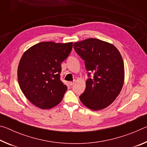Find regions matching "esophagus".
Masks as SVG:
<instances>
[{
	"label": "esophagus",
	"instance_id": "1",
	"mask_svg": "<svg viewBox=\"0 0 147 147\" xmlns=\"http://www.w3.org/2000/svg\"><path fill=\"white\" fill-rule=\"evenodd\" d=\"M69 86H72L74 84V82H69Z\"/></svg>",
	"mask_w": 147,
	"mask_h": 147
}]
</instances>
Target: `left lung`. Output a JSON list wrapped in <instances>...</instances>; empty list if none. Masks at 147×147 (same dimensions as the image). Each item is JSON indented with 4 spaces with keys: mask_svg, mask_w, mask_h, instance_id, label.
Instances as JSON below:
<instances>
[{
    "mask_svg": "<svg viewBox=\"0 0 147 147\" xmlns=\"http://www.w3.org/2000/svg\"><path fill=\"white\" fill-rule=\"evenodd\" d=\"M73 47L85 61L86 70L94 73L93 78L86 81V88L80 99L92 110L107 108L115 100L124 84L121 54L113 44L94 38L76 42Z\"/></svg>",
    "mask_w": 147,
    "mask_h": 147,
    "instance_id": "obj_1",
    "label": "left lung"
}]
</instances>
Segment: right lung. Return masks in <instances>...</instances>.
<instances>
[{"label":"right lung","mask_w":147,"mask_h":147,"mask_svg":"<svg viewBox=\"0 0 147 147\" xmlns=\"http://www.w3.org/2000/svg\"><path fill=\"white\" fill-rule=\"evenodd\" d=\"M73 48V43L41 42L24 52L17 69L22 92L38 108L51 109L60 102L67 87L60 80L61 63Z\"/></svg>","instance_id":"right-lung-1"}]
</instances>
